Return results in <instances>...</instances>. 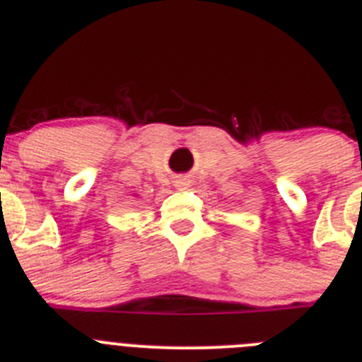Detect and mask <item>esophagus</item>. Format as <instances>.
I'll return each instance as SVG.
<instances>
[{
  "mask_svg": "<svg viewBox=\"0 0 362 362\" xmlns=\"http://www.w3.org/2000/svg\"><path fill=\"white\" fill-rule=\"evenodd\" d=\"M177 187H181V188L190 187V181H187V179H177Z\"/></svg>",
  "mask_w": 362,
  "mask_h": 362,
  "instance_id": "34e87169",
  "label": "esophagus"
}]
</instances>
